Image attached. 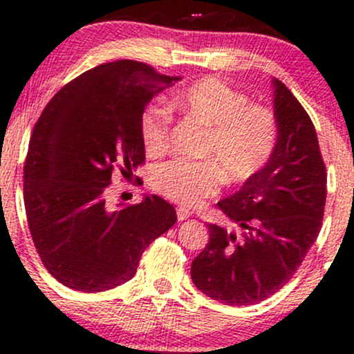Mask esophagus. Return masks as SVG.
Wrapping results in <instances>:
<instances>
[{
	"label": "esophagus",
	"mask_w": 354,
	"mask_h": 354,
	"mask_svg": "<svg viewBox=\"0 0 354 354\" xmlns=\"http://www.w3.org/2000/svg\"><path fill=\"white\" fill-rule=\"evenodd\" d=\"M187 218H191V212L185 211V209H177V219H178V221H185Z\"/></svg>",
	"instance_id": "esophagus-1"
}]
</instances>
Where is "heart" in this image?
Listing matches in <instances>:
<instances>
[{"label": "heart", "mask_w": 354, "mask_h": 354, "mask_svg": "<svg viewBox=\"0 0 354 354\" xmlns=\"http://www.w3.org/2000/svg\"><path fill=\"white\" fill-rule=\"evenodd\" d=\"M174 106L185 118L207 130L201 158L207 162L172 160L151 172V187L182 207H197L216 196L221 176L227 184H245L267 167L279 143L277 118L265 106L250 104L218 77H204L182 91ZM172 116L151 104L140 120L143 148L151 157L165 153L170 143Z\"/></svg>", "instance_id": "obj_1"}]
</instances>
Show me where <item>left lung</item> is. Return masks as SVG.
<instances>
[{
	"label": "left lung",
	"mask_w": 354,
	"mask_h": 354,
	"mask_svg": "<svg viewBox=\"0 0 354 354\" xmlns=\"http://www.w3.org/2000/svg\"><path fill=\"white\" fill-rule=\"evenodd\" d=\"M275 118L279 143L263 170L218 207L236 226L207 224L209 241L192 261V282L227 306H252L292 279L317 239L328 172L317 135L297 97L279 79Z\"/></svg>",
	"instance_id": "left-lung-1"
}]
</instances>
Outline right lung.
<instances>
[{
    "label": "right lung",
    "mask_w": 354,
    "mask_h": 354,
    "mask_svg": "<svg viewBox=\"0 0 354 354\" xmlns=\"http://www.w3.org/2000/svg\"><path fill=\"white\" fill-rule=\"evenodd\" d=\"M176 81L116 60L72 79L41 111L25 160V211L41 263L66 287L91 294L128 282L147 246L176 224V209L158 196L106 206L115 170L130 180L145 162V106Z\"/></svg>",
    "instance_id": "obj_1"
}]
</instances>
